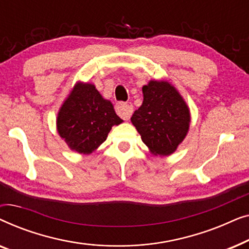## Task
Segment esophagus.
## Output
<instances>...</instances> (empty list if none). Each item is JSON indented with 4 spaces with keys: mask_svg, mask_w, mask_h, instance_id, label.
<instances>
[{
    "mask_svg": "<svg viewBox=\"0 0 249 249\" xmlns=\"http://www.w3.org/2000/svg\"><path fill=\"white\" fill-rule=\"evenodd\" d=\"M115 110H117L119 117L124 119V120H129L132 112H134V107H132V105L130 103H119L117 107H115Z\"/></svg>",
    "mask_w": 249,
    "mask_h": 249,
    "instance_id": "34e87169",
    "label": "esophagus"
}]
</instances>
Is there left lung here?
I'll return each mask as SVG.
<instances>
[{
    "label": "left lung",
    "mask_w": 249,
    "mask_h": 249,
    "mask_svg": "<svg viewBox=\"0 0 249 249\" xmlns=\"http://www.w3.org/2000/svg\"><path fill=\"white\" fill-rule=\"evenodd\" d=\"M142 104L131 117L142 141L155 156L173 154L188 134L190 110L179 90L166 80L142 86Z\"/></svg>",
    "instance_id": "8db88e82"
}]
</instances>
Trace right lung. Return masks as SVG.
Returning <instances> with one entry per match:
<instances>
[{"label":"right lung","mask_w":249,"mask_h":249,"mask_svg":"<svg viewBox=\"0 0 249 249\" xmlns=\"http://www.w3.org/2000/svg\"><path fill=\"white\" fill-rule=\"evenodd\" d=\"M122 122L94 84L77 81L57 112L56 130L71 151L89 155L107 141L112 127Z\"/></svg>","instance_id":"1"}]
</instances>
